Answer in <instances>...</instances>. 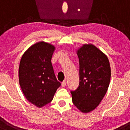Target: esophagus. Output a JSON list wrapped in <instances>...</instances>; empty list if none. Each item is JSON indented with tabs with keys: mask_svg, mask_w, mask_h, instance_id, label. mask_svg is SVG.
<instances>
[{
	"mask_svg": "<svg viewBox=\"0 0 130 130\" xmlns=\"http://www.w3.org/2000/svg\"><path fill=\"white\" fill-rule=\"evenodd\" d=\"M66 81H63V82H62L61 85H62V87H65V86H66Z\"/></svg>",
	"mask_w": 130,
	"mask_h": 130,
	"instance_id": "34e87169",
	"label": "esophagus"
}]
</instances>
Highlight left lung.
Returning a JSON list of instances; mask_svg holds the SVG:
<instances>
[{
	"label": "left lung",
	"instance_id": "obj_1",
	"mask_svg": "<svg viewBox=\"0 0 130 130\" xmlns=\"http://www.w3.org/2000/svg\"><path fill=\"white\" fill-rule=\"evenodd\" d=\"M79 60V86L72 91V102L78 109L88 113L97 107L109 86L111 71L105 54L91 43L77 50Z\"/></svg>",
	"mask_w": 130,
	"mask_h": 130
}]
</instances>
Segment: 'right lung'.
I'll list each match as a JSON object with an SVG mask.
<instances>
[{
  "mask_svg": "<svg viewBox=\"0 0 130 130\" xmlns=\"http://www.w3.org/2000/svg\"><path fill=\"white\" fill-rule=\"evenodd\" d=\"M55 47L42 41L23 53L19 63V83L29 102L41 108L52 101L60 83L55 77L51 58Z\"/></svg>",
  "mask_w": 130,
  "mask_h": 130,
  "instance_id": "add662e5",
  "label": "right lung"
}]
</instances>
